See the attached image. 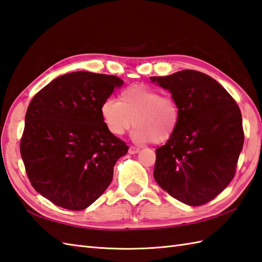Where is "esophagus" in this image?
Instances as JSON below:
<instances>
[{
  "instance_id": "esophagus-1",
  "label": "esophagus",
  "mask_w": 262,
  "mask_h": 262,
  "mask_svg": "<svg viewBox=\"0 0 262 262\" xmlns=\"http://www.w3.org/2000/svg\"><path fill=\"white\" fill-rule=\"evenodd\" d=\"M139 151H140V149L137 148V147L131 146V147L129 148V154H130V155H136V154L139 152Z\"/></svg>"
}]
</instances>
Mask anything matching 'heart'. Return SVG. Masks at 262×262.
I'll list each match as a JSON object with an SVG mask.
<instances>
[{"label": "heart", "instance_id": "b5f03b06", "mask_svg": "<svg viewBox=\"0 0 262 262\" xmlns=\"http://www.w3.org/2000/svg\"><path fill=\"white\" fill-rule=\"evenodd\" d=\"M106 129L120 137L136 125L132 139L138 143L165 142L173 136L180 120L175 98L146 85H132L121 92L119 100L107 97L101 105Z\"/></svg>", "mask_w": 262, "mask_h": 262}]
</instances>
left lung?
<instances>
[{
  "label": "left lung",
  "mask_w": 262,
  "mask_h": 262,
  "mask_svg": "<svg viewBox=\"0 0 262 262\" xmlns=\"http://www.w3.org/2000/svg\"><path fill=\"white\" fill-rule=\"evenodd\" d=\"M150 79L169 91L180 110L177 130L156 149V182L184 204H206L234 177L245 142L240 108L222 85L201 72Z\"/></svg>",
  "instance_id": "obj_1"
}]
</instances>
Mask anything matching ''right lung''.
Instances as JSON below:
<instances>
[{
    "mask_svg": "<svg viewBox=\"0 0 262 262\" xmlns=\"http://www.w3.org/2000/svg\"><path fill=\"white\" fill-rule=\"evenodd\" d=\"M123 80L74 72L57 77L29 104L20 152L39 194L67 210L93 204L111 184L129 147L110 132L101 105Z\"/></svg>",
    "mask_w": 262,
    "mask_h": 262,
    "instance_id": "obj_1",
    "label": "right lung"
}]
</instances>
